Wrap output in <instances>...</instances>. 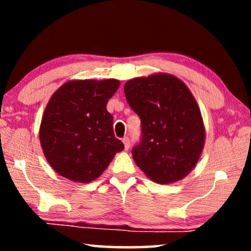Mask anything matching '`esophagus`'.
Instances as JSON below:
<instances>
[{"label": "esophagus", "mask_w": 251, "mask_h": 251, "mask_svg": "<svg viewBox=\"0 0 251 251\" xmlns=\"http://www.w3.org/2000/svg\"><path fill=\"white\" fill-rule=\"evenodd\" d=\"M122 142H123V144H125L126 150H129V149H130V145H131V142H130V138H129V137H128V136L123 137Z\"/></svg>", "instance_id": "1"}]
</instances>
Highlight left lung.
Here are the masks:
<instances>
[{
	"mask_svg": "<svg viewBox=\"0 0 251 251\" xmlns=\"http://www.w3.org/2000/svg\"><path fill=\"white\" fill-rule=\"evenodd\" d=\"M125 95L142 122L140 140L132 149L137 166L156 183L183 179L204 145L203 123L193 95L169 74L132 78L125 84Z\"/></svg>",
	"mask_w": 251,
	"mask_h": 251,
	"instance_id": "8db88e82",
	"label": "left lung"
}]
</instances>
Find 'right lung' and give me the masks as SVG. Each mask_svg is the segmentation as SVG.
<instances>
[{
	"label": "right lung",
	"mask_w": 251,
	"mask_h": 251,
	"mask_svg": "<svg viewBox=\"0 0 251 251\" xmlns=\"http://www.w3.org/2000/svg\"><path fill=\"white\" fill-rule=\"evenodd\" d=\"M119 85L113 78L71 81L52 95L41 122L40 142L48 162L60 176L90 183L125 150L106 109Z\"/></svg>",
	"instance_id": "right-lung-1"
}]
</instances>
